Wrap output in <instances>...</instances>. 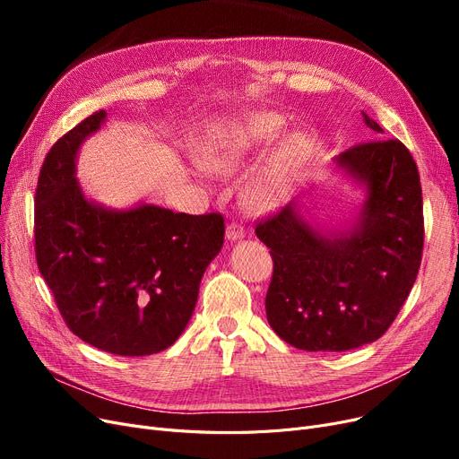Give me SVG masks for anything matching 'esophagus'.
<instances>
[{
	"label": "esophagus",
	"instance_id": "34e87169",
	"mask_svg": "<svg viewBox=\"0 0 459 459\" xmlns=\"http://www.w3.org/2000/svg\"><path fill=\"white\" fill-rule=\"evenodd\" d=\"M244 236H246V229H244V225H242V223L230 221V223L227 225V238L230 239V242H234V239L244 238Z\"/></svg>",
	"mask_w": 459,
	"mask_h": 459
}]
</instances>
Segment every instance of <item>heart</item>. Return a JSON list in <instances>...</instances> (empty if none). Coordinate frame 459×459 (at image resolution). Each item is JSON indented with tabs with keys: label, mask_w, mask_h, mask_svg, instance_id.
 <instances>
[{
	"label": "heart",
	"mask_w": 459,
	"mask_h": 459,
	"mask_svg": "<svg viewBox=\"0 0 459 459\" xmlns=\"http://www.w3.org/2000/svg\"><path fill=\"white\" fill-rule=\"evenodd\" d=\"M282 130V118L275 113H255L232 126L217 132L206 144L203 163L217 175H234L246 165L262 143L272 141ZM305 154V141H288L270 165L246 187V203L255 212L275 208L286 193L288 182Z\"/></svg>",
	"instance_id": "b5f03b06"
}]
</instances>
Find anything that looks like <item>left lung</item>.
<instances>
[{"instance_id": "1", "label": "left lung", "mask_w": 459, "mask_h": 459, "mask_svg": "<svg viewBox=\"0 0 459 459\" xmlns=\"http://www.w3.org/2000/svg\"><path fill=\"white\" fill-rule=\"evenodd\" d=\"M376 139L334 158L367 186L359 225L327 238L288 204L256 223L273 258L266 315L284 342L307 351H346L377 341L415 284L424 247L419 169L398 139L363 113Z\"/></svg>"}]
</instances>
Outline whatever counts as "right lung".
<instances>
[{"mask_svg": "<svg viewBox=\"0 0 459 459\" xmlns=\"http://www.w3.org/2000/svg\"><path fill=\"white\" fill-rule=\"evenodd\" d=\"M104 118V109L89 115L48 152L35 191V256L72 333L108 353L144 357L186 329L201 279L223 247L225 220L89 203L74 178L76 154Z\"/></svg>", "mask_w": 459, "mask_h": 459, "instance_id": "obj_1", "label": "right lung"}]
</instances>
